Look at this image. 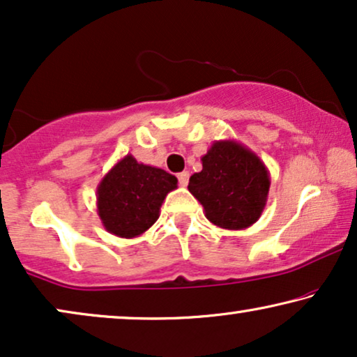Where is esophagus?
<instances>
[{
    "mask_svg": "<svg viewBox=\"0 0 357 357\" xmlns=\"http://www.w3.org/2000/svg\"><path fill=\"white\" fill-rule=\"evenodd\" d=\"M177 178H178L180 187H187V185H188V178H190V174L187 172V170H183V172H180V174L177 175Z\"/></svg>",
    "mask_w": 357,
    "mask_h": 357,
    "instance_id": "obj_1",
    "label": "esophagus"
}]
</instances>
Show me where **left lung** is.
I'll return each mask as SVG.
<instances>
[{"instance_id": "1", "label": "left lung", "mask_w": 357, "mask_h": 357, "mask_svg": "<svg viewBox=\"0 0 357 357\" xmlns=\"http://www.w3.org/2000/svg\"><path fill=\"white\" fill-rule=\"evenodd\" d=\"M202 172L188 190L214 226L242 231L260 219L270 192V172L258 155L234 139L214 141L202 158Z\"/></svg>"}]
</instances>
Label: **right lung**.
<instances>
[{
    "label": "right lung",
    "instance_id": "right-lung-1",
    "mask_svg": "<svg viewBox=\"0 0 357 357\" xmlns=\"http://www.w3.org/2000/svg\"><path fill=\"white\" fill-rule=\"evenodd\" d=\"M177 182L164 169L126 154L97 185V213L105 231L121 238L144 234L159 219L160 206Z\"/></svg>",
    "mask_w": 357,
    "mask_h": 357
}]
</instances>
